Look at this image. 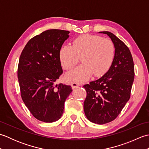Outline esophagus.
I'll use <instances>...</instances> for the list:
<instances>
[{"instance_id":"1","label":"esophagus","mask_w":149,"mask_h":149,"mask_svg":"<svg viewBox=\"0 0 149 149\" xmlns=\"http://www.w3.org/2000/svg\"><path fill=\"white\" fill-rule=\"evenodd\" d=\"M71 86H72L73 89H74V88H77V86H80V84L78 83H76V82H74V83H72L71 84Z\"/></svg>"}]
</instances>
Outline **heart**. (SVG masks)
<instances>
[{
    "instance_id": "heart-1",
    "label": "heart",
    "mask_w": 149,
    "mask_h": 149,
    "mask_svg": "<svg viewBox=\"0 0 149 149\" xmlns=\"http://www.w3.org/2000/svg\"><path fill=\"white\" fill-rule=\"evenodd\" d=\"M115 48L111 40L91 34H83L76 38L73 46L65 45L59 50L61 65L69 70L77 65L79 58L83 64L66 75V80L83 82L91 75L102 76L111 66Z\"/></svg>"
}]
</instances>
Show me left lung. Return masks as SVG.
I'll return each instance as SVG.
<instances>
[{
    "label": "left lung",
    "mask_w": 149,
    "mask_h": 149,
    "mask_svg": "<svg viewBox=\"0 0 149 149\" xmlns=\"http://www.w3.org/2000/svg\"><path fill=\"white\" fill-rule=\"evenodd\" d=\"M115 45L111 66L105 74L83 86L86 91L84 102L85 115L90 122L104 124L115 120L130 99L134 79V66L128 47L115 34L102 31Z\"/></svg>",
    "instance_id": "1"
}]
</instances>
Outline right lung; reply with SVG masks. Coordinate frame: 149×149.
Listing matches in <instances>:
<instances>
[{
    "mask_svg": "<svg viewBox=\"0 0 149 149\" xmlns=\"http://www.w3.org/2000/svg\"><path fill=\"white\" fill-rule=\"evenodd\" d=\"M69 33L59 29L44 31L27 42L19 59L22 99L32 115L44 122L61 118L65 100L72 91L70 86L55 84L63 73L59 50Z\"/></svg>",
    "mask_w": 149,
    "mask_h": 149,
    "instance_id": "add662e5",
    "label": "right lung"
}]
</instances>
